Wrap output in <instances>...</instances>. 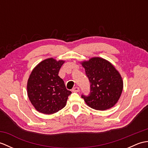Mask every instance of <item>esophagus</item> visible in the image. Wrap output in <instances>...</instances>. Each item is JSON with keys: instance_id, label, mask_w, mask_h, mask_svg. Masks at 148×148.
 <instances>
[{"instance_id": "1", "label": "esophagus", "mask_w": 148, "mask_h": 148, "mask_svg": "<svg viewBox=\"0 0 148 148\" xmlns=\"http://www.w3.org/2000/svg\"><path fill=\"white\" fill-rule=\"evenodd\" d=\"M80 91V90H79V87H77V86H76V87H74L73 89H72V92H79Z\"/></svg>"}]
</instances>
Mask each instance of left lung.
Returning <instances> with one entry per match:
<instances>
[{"label": "left lung", "mask_w": 148, "mask_h": 148, "mask_svg": "<svg viewBox=\"0 0 148 148\" xmlns=\"http://www.w3.org/2000/svg\"><path fill=\"white\" fill-rule=\"evenodd\" d=\"M80 63L91 84L90 95L81 96L87 106L99 111L112 108L120 98L123 88L119 72L111 62L100 57Z\"/></svg>", "instance_id": "left-lung-1"}]
</instances>
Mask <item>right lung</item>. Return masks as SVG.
Here are the masks:
<instances>
[{"instance_id":"obj_1","label":"right lung","mask_w":148,"mask_h":148,"mask_svg":"<svg viewBox=\"0 0 148 148\" xmlns=\"http://www.w3.org/2000/svg\"><path fill=\"white\" fill-rule=\"evenodd\" d=\"M64 60H44L34 68L27 81V95L37 111L45 114L64 108L71 92L66 89L58 72Z\"/></svg>"}]
</instances>
